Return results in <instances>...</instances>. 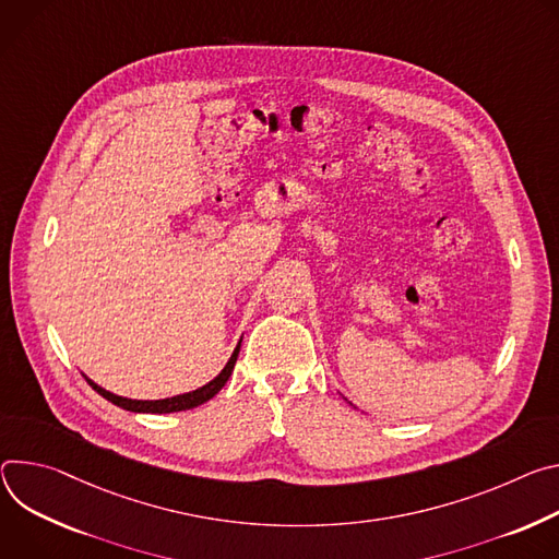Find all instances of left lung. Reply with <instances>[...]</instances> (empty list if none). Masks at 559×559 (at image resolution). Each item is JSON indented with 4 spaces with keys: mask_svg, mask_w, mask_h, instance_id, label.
Returning a JSON list of instances; mask_svg holds the SVG:
<instances>
[{
    "mask_svg": "<svg viewBox=\"0 0 559 559\" xmlns=\"http://www.w3.org/2000/svg\"><path fill=\"white\" fill-rule=\"evenodd\" d=\"M344 400H346V397H344ZM348 404H350V402H348Z\"/></svg>",
    "mask_w": 559,
    "mask_h": 559,
    "instance_id": "8db88e82",
    "label": "left lung"
}]
</instances>
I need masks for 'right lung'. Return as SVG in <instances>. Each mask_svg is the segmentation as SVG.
I'll return each mask as SVG.
<instances>
[{
  "instance_id": "right-lung-1",
  "label": "right lung",
  "mask_w": 559,
  "mask_h": 559,
  "mask_svg": "<svg viewBox=\"0 0 559 559\" xmlns=\"http://www.w3.org/2000/svg\"><path fill=\"white\" fill-rule=\"evenodd\" d=\"M239 346H241V340L237 342L233 355L228 357L226 366L219 370V373L204 386L195 389V391H189V393H181V395H175V397H164V400H131V397H121V395H115L106 389H102L99 384H95L91 378L84 376V380L93 386V391H97L104 400L112 402L115 406L123 408V411H131V413H153V415H162V413H177V411H189V408H195L209 400H213L222 389L224 384L228 382V378L233 376V368H235V361H237V355H239Z\"/></svg>"
}]
</instances>
